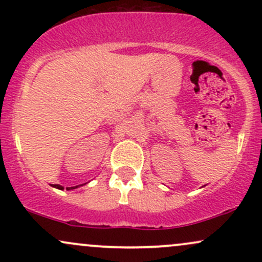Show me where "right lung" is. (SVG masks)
I'll list each match as a JSON object with an SVG mask.
<instances>
[{"mask_svg": "<svg viewBox=\"0 0 262 262\" xmlns=\"http://www.w3.org/2000/svg\"><path fill=\"white\" fill-rule=\"evenodd\" d=\"M53 187L59 188V189H62V188H64V187H62V186H60V185H54ZM76 187H79V186H75V187H66V189H74V188H76Z\"/></svg>", "mask_w": 262, "mask_h": 262, "instance_id": "right-lung-1", "label": "right lung"}]
</instances>
